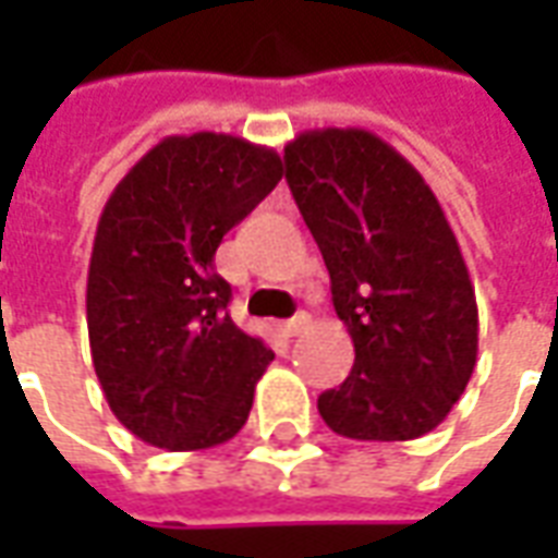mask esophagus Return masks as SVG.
<instances>
[{
	"label": "esophagus",
	"instance_id": "obj_1",
	"mask_svg": "<svg viewBox=\"0 0 558 558\" xmlns=\"http://www.w3.org/2000/svg\"><path fill=\"white\" fill-rule=\"evenodd\" d=\"M307 328H311V316L307 314H295L292 319H287V323H280V331H283L287 338H299Z\"/></svg>",
	"mask_w": 558,
	"mask_h": 558
}]
</instances>
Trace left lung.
Segmentation results:
<instances>
[{"mask_svg": "<svg viewBox=\"0 0 558 558\" xmlns=\"http://www.w3.org/2000/svg\"><path fill=\"white\" fill-rule=\"evenodd\" d=\"M287 182L326 259L350 331V376L316 407L359 442L442 424L475 371L478 304L430 184L364 128H316L283 148Z\"/></svg>", "mask_w": 558, "mask_h": 558, "instance_id": "1", "label": "left lung"}]
</instances>
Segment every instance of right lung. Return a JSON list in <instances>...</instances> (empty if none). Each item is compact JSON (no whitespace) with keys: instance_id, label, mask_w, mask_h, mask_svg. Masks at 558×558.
Wrapping results in <instances>:
<instances>
[{"instance_id":"1","label":"right lung","mask_w":558,"mask_h":558,"mask_svg":"<svg viewBox=\"0 0 558 558\" xmlns=\"http://www.w3.org/2000/svg\"><path fill=\"white\" fill-rule=\"evenodd\" d=\"M280 175L275 148L199 131L148 148L107 199L86 283L92 364L143 442L199 451L251 415L275 352L227 314L215 251Z\"/></svg>"}]
</instances>
